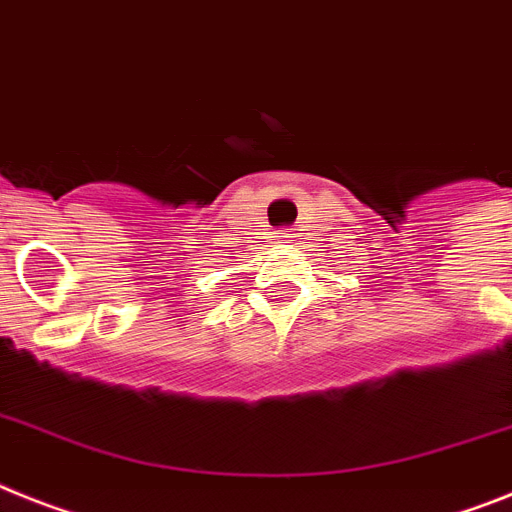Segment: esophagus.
<instances>
[{
  "label": "esophagus",
  "instance_id": "esophagus-1",
  "mask_svg": "<svg viewBox=\"0 0 512 512\" xmlns=\"http://www.w3.org/2000/svg\"><path fill=\"white\" fill-rule=\"evenodd\" d=\"M278 239H281V242H294V234H289V231H278Z\"/></svg>",
  "mask_w": 512,
  "mask_h": 512
}]
</instances>
